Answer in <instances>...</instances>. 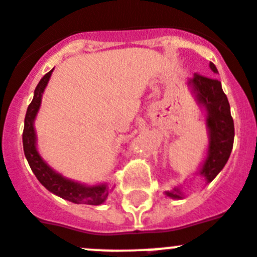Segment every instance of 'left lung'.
<instances>
[{"instance_id": "8db88e82", "label": "left lung", "mask_w": 257, "mask_h": 257, "mask_svg": "<svg viewBox=\"0 0 257 257\" xmlns=\"http://www.w3.org/2000/svg\"><path fill=\"white\" fill-rule=\"evenodd\" d=\"M209 67L213 72H218L214 63L210 62ZM190 83L196 92L197 100L208 111L207 124L210 142L207 160L201 168L200 175H204L208 182H212L223 169L233 150L234 120L220 80L196 72ZM166 195L173 199H182L179 188L166 191Z\"/></svg>"}]
</instances>
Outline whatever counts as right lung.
Masks as SVG:
<instances>
[{
    "mask_svg": "<svg viewBox=\"0 0 257 257\" xmlns=\"http://www.w3.org/2000/svg\"><path fill=\"white\" fill-rule=\"evenodd\" d=\"M52 71L47 72L41 78L35 89L34 100L28 105L26 118H24V130H23V150L26 159L30 164L31 169L36 178L39 179L44 187L50 192L58 195L65 200L72 201L75 204H87V205H100L105 201L109 195V187L105 185L98 186H84L70 179L63 178L62 175L56 173L54 170L43 161L40 155L36 151V135H35L34 119L36 117L37 110L40 107L41 93L44 92L48 84Z\"/></svg>",
    "mask_w": 257,
    "mask_h": 257,
    "instance_id": "1",
    "label": "right lung"
}]
</instances>
